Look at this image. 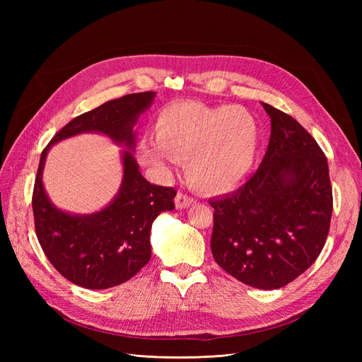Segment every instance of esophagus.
<instances>
[{"label":"esophagus","instance_id":"34e87169","mask_svg":"<svg viewBox=\"0 0 362 362\" xmlns=\"http://www.w3.org/2000/svg\"><path fill=\"white\" fill-rule=\"evenodd\" d=\"M193 204H194V199L189 198L187 194L178 193L177 196H175V206H177L178 210H181V208H187V206H190Z\"/></svg>","mask_w":362,"mask_h":362}]
</instances>
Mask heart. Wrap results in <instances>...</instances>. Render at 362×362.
Listing matches in <instances>:
<instances>
[{"instance_id":"obj_1","label":"heart","mask_w":362,"mask_h":362,"mask_svg":"<svg viewBox=\"0 0 362 362\" xmlns=\"http://www.w3.org/2000/svg\"><path fill=\"white\" fill-rule=\"evenodd\" d=\"M154 136L140 139V160L156 168H166L170 158L184 161L187 182L206 194L238 187L254 169L261 144L258 120L245 107L193 101L163 107Z\"/></svg>"}]
</instances>
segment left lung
Here are the masks:
<instances>
[{"label": "left lung", "mask_w": 362, "mask_h": 362, "mask_svg": "<svg viewBox=\"0 0 362 362\" xmlns=\"http://www.w3.org/2000/svg\"><path fill=\"white\" fill-rule=\"evenodd\" d=\"M272 131L257 173L210 201L211 252L246 286L276 290L310 269L329 233L332 187L320 146L298 120L261 103Z\"/></svg>", "instance_id": "8db88e82"}]
</instances>
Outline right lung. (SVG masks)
Masks as SVG:
<instances>
[{
    "instance_id": "obj_1",
    "label": "right lung",
    "mask_w": 362,
    "mask_h": 362,
    "mask_svg": "<svg viewBox=\"0 0 362 362\" xmlns=\"http://www.w3.org/2000/svg\"><path fill=\"white\" fill-rule=\"evenodd\" d=\"M156 92L125 95L80 115L63 127L43 149L33 192V214L39 243L62 276L75 286L105 290L133 278L151 259V228L158 214L172 211L175 190L148 182L134 158V125L154 103ZM95 132L124 149L123 181L115 198L89 215L64 212L42 185L49 149L62 139Z\"/></svg>"
}]
</instances>
